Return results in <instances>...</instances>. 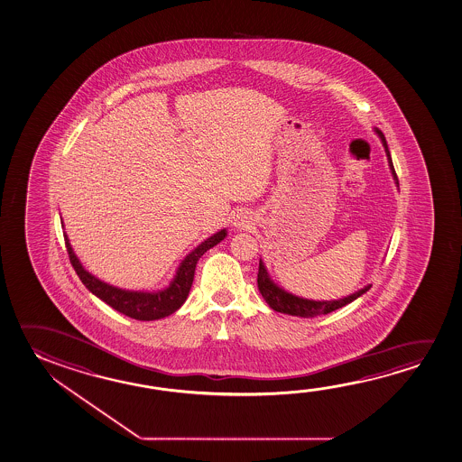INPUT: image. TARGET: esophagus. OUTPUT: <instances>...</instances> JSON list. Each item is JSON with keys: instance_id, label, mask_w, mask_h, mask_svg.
<instances>
[{"instance_id": "esophagus-1", "label": "esophagus", "mask_w": 462, "mask_h": 462, "mask_svg": "<svg viewBox=\"0 0 462 462\" xmlns=\"http://www.w3.org/2000/svg\"><path fill=\"white\" fill-rule=\"evenodd\" d=\"M249 220H252V218H249L247 215H239L235 220V225L237 227H247L250 225Z\"/></svg>"}]
</instances>
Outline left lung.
<instances>
[{
  "instance_id": "8db88e82",
  "label": "left lung",
  "mask_w": 462,
  "mask_h": 462,
  "mask_svg": "<svg viewBox=\"0 0 462 462\" xmlns=\"http://www.w3.org/2000/svg\"><path fill=\"white\" fill-rule=\"evenodd\" d=\"M375 132L381 136L382 143H383L385 152H387L388 165H390L392 175H393V180H395L396 186H398V176H396L395 169H393V162H392V157H390L387 141L383 138L381 130H375ZM256 282H258V291L262 293V297H263L266 303H268L274 311L284 313V315L300 316V318H315V316L328 315L330 311H336L338 308L345 307V305L352 303L353 300H356L358 297H361L363 293L367 292V291L371 289V286H366L365 289L358 291V292L352 293V295H348V297H344V299H340V300L316 301L308 300V299H300V297L286 292L284 289L276 286L272 279H270V276H268V272H266L264 264L262 263V260H260V264H258Z\"/></svg>"
}]
</instances>
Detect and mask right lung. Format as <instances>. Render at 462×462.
Returning <instances> with one entry per match:
<instances>
[{
    "instance_id": "right-lung-1",
    "label": "right lung",
    "mask_w": 462,
    "mask_h": 462,
    "mask_svg": "<svg viewBox=\"0 0 462 462\" xmlns=\"http://www.w3.org/2000/svg\"><path fill=\"white\" fill-rule=\"evenodd\" d=\"M225 237H226V229H221L217 235L210 236L202 244H199L198 247L181 262L178 272H176L175 279L170 282L167 289L159 291V292H138V291H125V289L110 286V284H106L103 281L95 278L93 274H89L81 266L80 260L75 255L70 242L64 235L70 263L89 292L95 293L97 299L106 301L109 307L117 310L122 315L130 316L138 321H154V319H161V318L175 313L176 310L181 307L188 299L199 258L204 255L207 250L212 249L213 245L223 241Z\"/></svg>"
}]
</instances>
